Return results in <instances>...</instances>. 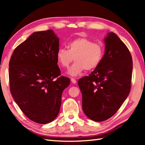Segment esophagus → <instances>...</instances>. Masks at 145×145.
Returning <instances> with one entry per match:
<instances>
[{"label": "esophagus", "instance_id": "34e87169", "mask_svg": "<svg viewBox=\"0 0 145 145\" xmlns=\"http://www.w3.org/2000/svg\"><path fill=\"white\" fill-rule=\"evenodd\" d=\"M71 82H72V84H75L76 83V80L75 78H71Z\"/></svg>", "mask_w": 145, "mask_h": 145}]
</instances>
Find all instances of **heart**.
<instances>
[{
    "label": "heart",
    "mask_w": 145,
    "mask_h": 145,
    "mask_svg": "<svg viewBox=\"0 0 145 145\" xmlns=\"http://www.w3.org/2000/svg\"><path fill=\"white\" fill-rule=\"evenodd\" d=\"M67 49L60 48L57 52V60L61 67L69 66L74 58L75 62L71 66L68 73L77 76L85 69L91 70L99 65L104 54L103 45L93 42L87 38H78L69 43Z\"/></svg>",
    "instance_id": "heart-1"
}]
</instances>
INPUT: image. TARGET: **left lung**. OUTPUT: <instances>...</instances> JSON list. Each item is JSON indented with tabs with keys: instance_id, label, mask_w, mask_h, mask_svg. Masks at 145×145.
Wrapping results in <instances>:
<instances>
[{
	"instance_id": "obj_1",
	"label": "left lung",
	"mask_w": 145,
	"mask_h": 145,
	"mask_svg": "<svg viewBox=\"0 0 145 145\" xmlns=\"http://www.w3.org/2000/svg\"><path fill=\"white\" fill-rule=\"evenodd\" d=\"M104 42L105 52L99 65L78 82L83 110L95 121L115 115L131 89L133 61L128 48L113 32L108 33Z\"/></svg>"
}]
</instances>
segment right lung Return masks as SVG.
Wrapping results in <instances>:
<instances>
[{"label":"right lung","mask_w":145,"mask_h":145,"mask_svg":"<svg viewBox=\"0 0 145 145\" xmlns=\"http://www.w3.org/2000/svg\"><path fill=\"white\" fill-rule=\"evenodd\" d=\"M59 39L52 30L33 32L15 49L9 61L11 94L25 115L47 124L59 113L62 92L70 80L60 75Z\"/></svg>","instance_id":"right-lung-1"}]
</instances>
